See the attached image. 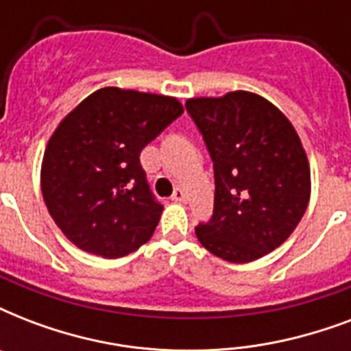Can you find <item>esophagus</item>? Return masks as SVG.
<instances>
[{"label":"esophagus","instance_id":"1","mask_svg":"<svg viewBox=\"0 0 351 351\" xmlns=\"http://www.w3.org/2000/svg\"><path fill=\"white\" fill-rule=\"evenodd\" d=\"M173 200H175V202H187V195H186V191H184V189H180V187H176L175 189V193H173Z\"/></svg>","mask_w":351,"mask_h":351}]
</instances>
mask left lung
I'll return each mask as SVG.
<instances>
[{"label":"left lung","instance_id":"obj_1","mask_svg":"<svg viewBox=\"0 0 351 351\" xmlns=\"http://www.w3.org/2000/svg\"><path fill=\"white\" fill-rule=\"evenodd\" d=\"M189 117L215 169L213 217L198 224L200 244L244 264L277 250L310 202V164L291 121L266 98L234 90L191 98Z\"/></svg>","mask_w":351,"mask_h":351}]
</instances>
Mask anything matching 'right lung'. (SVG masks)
<instances>
[{"instance_id": "right-lung-1", "label": "right lung", "mask_w": 351, "mask_h": 351, "mask_svg": "<svg viewBox=\"0 0 351 351\" xmlns=\"http://www.w3.org/2000/svg\"><path fill=\"white\" fill-rule=\"evenodd\" d=\"M182 112L171 96L104 87L60 121L43 154L41 193L74 245L118 258L153 237L164 206L140 153Z\"/></svg>"}]
</instances>
